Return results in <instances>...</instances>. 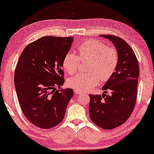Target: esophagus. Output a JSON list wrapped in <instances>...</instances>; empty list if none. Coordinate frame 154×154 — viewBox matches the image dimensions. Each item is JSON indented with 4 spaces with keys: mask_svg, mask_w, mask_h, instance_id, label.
I'll list each match as a JSON object with an SVG mask.
<instances>
[{
    "mask_svg": "<svg viewBox=\"0 0 154 154\" xmlns=\"http://www.w3.org/2000/svg\"><path fill=\"white\" fill-rule=\"evenodd\" d=\"M74 92H75V94H76V95H79V94H82V91H79V90H75Z\"/></svg>",
    "mask_w": 154,
    "mask_h": 154,
    "instance_id": "34e87169",
    "label": "esophagus"
}]
</instances>
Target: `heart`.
I'll return each instance as SVG.
<instances>
[{"label": "heart", "instance_id": "b5f03b06", "mask_svg": "<svg viewBox=\"0 0 154 154\" xmlns=\"http://www.w3.org/2000/svg\"><path fill=\"white\" fill-rule=\"evenodd\" d=\"M79 56L68 51L64 56L63 65L68 73H74L80 62L90 60L86 73H79L70 78L68 86L75 89L86 91L98 85L100 79L107 81L113 74L119 61L118 51L96 40L84 41L78 46Z\"/></svg>", "mask_w": 154, "mask_h": 154}]
</instances>
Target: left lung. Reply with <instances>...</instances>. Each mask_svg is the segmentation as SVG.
<instances>
[{
  "label": "left lung",
  "mask_w": 154,
  "mask_h": 154,
  "mask_svg": "<svg viewBox=\"0 0 154 154\" xmlns=\"http://www.w3.org/2000/svg\"><path fill=\"white\" fill-rule=\"evenodd\" d=\"M108 39L118 51L115 71L102 89L111 95L90 94L89 114L95 124L105 130L117 128L127 121L135 105L140 69L137 57L123 39L111 35H100Z\"/></svg>",
  "instance_id": "8db88e82"
}]
</instances>
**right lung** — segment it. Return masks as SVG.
<instances>
[{"instance_id":"add662e5","label":"right lung","mask_w":154,"mask_h":154,"mask_svg":"<svg viewBox=\"0 0 154 154\" xmlns=\"http://www.w3.org/2000/svg\"><path fill=\"white\" fill-rule=\"evenodd\" d=\"M72 37L45 36L27 45L17 63L14 86L23 114L31 123L49 129L63 121L74 95L64 84L63 61Z\"/></svg>"}]
</instances>
